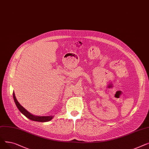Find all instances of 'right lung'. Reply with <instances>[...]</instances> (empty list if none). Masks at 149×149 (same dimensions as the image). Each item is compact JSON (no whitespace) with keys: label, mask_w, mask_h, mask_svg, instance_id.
I'll return each instance as SVG.
<instances>
[{"label":"right lung","mask_w":149,"mask_h":149,"mask_svg":"<svg viewBox=\"0 0 149 149\" xmlns=\"http://www.w3.org/2000/svg\"><path fill=\"white\" fill-rule=\"evenodd\" d=\"M13 98L14 100V102L15 103V105L17 107L18 109L20 111V112L28 118H29L31 120H33L34 121H38V122H47L51 120L53 118L52 116H35L34 115H32L29 112H28L26 109L22 107L20 103L18 102L16 98H15L14 92H13Z\"/></svg>","instance_id":"right-lung-1"}]
</instances>
